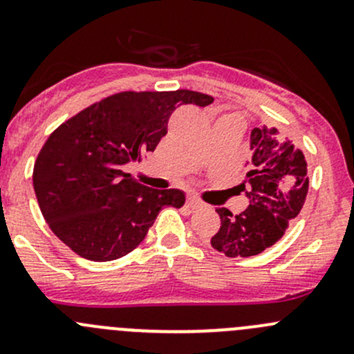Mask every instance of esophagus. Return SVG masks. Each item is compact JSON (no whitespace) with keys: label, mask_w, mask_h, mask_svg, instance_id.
<instances>
[{"label":"esophagus","mask_w":354,"mask_h":354,"mask_svg":"<svg viewBox=\"0 0 354 354\" xmlns=\"http://www.w3.org/2000/svg\"><path fill=\"white\" fill-rule=\"evenodd\" d=\"M187 207L188 209L195 210V209H200V207H203V203L200 202V200L197 197H194V195H188L187 198Z\"/></svg>","instance_id":"34e87169"}]
</instances>
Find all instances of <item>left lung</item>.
I'll return each mask as SVG.
<instances>
[{
  "label": "left lung",
  "mask_w": 354,
  "mask_h": 354,
  "mask_svg": "<svg viewBox=\"0 0 354 354\" xmlns=\"http://www.w3.org/2000/svg\"><path fill=\"white\" fill-rule=\"evenodd\" d=\"M248 145L252 157L236 187L245 190L248 207L238 216L226 207L216 209L221 227L210 245L226 257H253L272 246L296 219L308 192L305 156L277 128L259 124Z\"/></svg>",
  "instance_id": "8db88e82"
}]
</instances>
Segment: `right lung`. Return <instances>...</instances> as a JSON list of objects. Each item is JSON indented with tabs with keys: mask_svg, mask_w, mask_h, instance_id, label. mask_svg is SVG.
<instances>
[{
	"mask_svg": "<svg viewBox=\"0 0 354 354\" xmlns=\"http://www.w3.org/2000/svg\"><path fill=\"white\" fill-rule=\"evenodd\" d=\"M212 101L192 91L120 92L53 131L34 166L35 197L53 233L94 262L137 248L159 210L180 209L185 194L144 187L123 167L154 152L178 106Z\"/></svg>",
	"mask_w": 354,
	"mask_h": 354,
	"instance_id": "obj_1",
	"label": "right lung"
}]
</instances>
